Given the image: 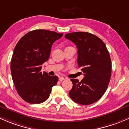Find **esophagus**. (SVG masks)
<instances>
[{"label":"esophagus","mask_w":129,"mask_h":129,"mask_svg":"<svg viewBox=\"0 0 129 129\" xmlns=\"http://www.w3.org/2000/svg\"><path fill=\"white\" fill-rule=\"evenodd\" d=\"M64 79H65V78L63 76H61V77H59V80L60 81H63L64 80Z\"/></svg>","instance_id":"1"}]
</instances>
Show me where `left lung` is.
<instances>
[{
	"mask_svg": "<svg viewBox=\"0 0 129 129\" xmlns=\"http://www.w3.org/2000/svg\"><path fill=\"white\" fill-rule=\"evenodd\" d=\"M64 37L76 45L78 67L84 74L81 82L71 79L73 87L69 95L78 104H93L104 95L111 79L112 64L108 50L101 39L90 33H70Z\"/></svg>",
	"mask_w": 129,
	"mask_h": 129,
	"instance_id": "left-lung-1",
	"label": "left lung"
}]
</instances>
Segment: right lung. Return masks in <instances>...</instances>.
I'll use <instances>...</instances> for the list:
<instances>
[{
	"label": "right lung",
	"mask_w": 129,
	"mask_h": 129,
	"mask_svg": "<svg viewBox=\"0 0 129 129\" xmlns=\"http://www.w3.org/2000/svg\"><path fill=\"white\" fill-rule=\"evenodd\" d=\"M63 34L35 30L20 38L14 48L10 63L13 81L20 96L30 104H40L50 96L56 76L42 73V65L50 58L53 43Z\"/></svg>",
	"instance_id": "right-lung-1"
}]
</instances>
